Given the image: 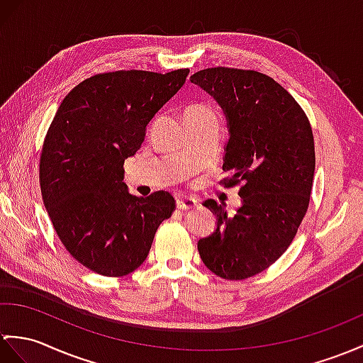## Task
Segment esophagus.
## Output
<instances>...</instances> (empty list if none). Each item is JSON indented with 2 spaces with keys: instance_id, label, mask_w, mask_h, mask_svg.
Returning a JSON list of instances; mask_svg holds the SVG:
<instances>
[{
  "instance_id": "34e87169",
  "label": "esophagus",
  "mask_w": 363,
  "mask_h": 363,
  "mask_svg": "<svg viewBox=\"0 0 363 363\" xmlns=\"http://www.w3.org/2000/svg\"><path fill=\"white\" fill-rule=\"evenodd\" d=\"M176 206L181 210H190L198 207V201L195 198H189V196H179L176 199Z\"/></svg>"
}]
</instances>
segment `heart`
I'll return each instance as SVG.
<instances>
[{
	"mask_svg": "<svg viewBox=\"0 0 363 363\" xmlns=\"http://www.w3.org/2000/svg\"><path fill=\"white\" fill-rule=\"evenodd\" d=\"M210 106L206 105H191L190 108H187V111L185 113H199V111H204V109H208Z\"/></svg>",
	"mask_w": 363,
	"mask_h": 363,
	"instance_id": "heart-1",
	"label": "heart"
}]
</instances>
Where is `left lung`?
<instances>
[{
    "label": "left lung",
    "mask_w": 363,
    "mask_h": 363,
    "mask_svg": "<svg viewBox=\"0 0 363 363\" xmlns=\"http://www.w3.org/2000/svg\"><path fill=\"white\" fill-rule=\"evenodd\" d=\"M190 82L223 108L229 126L224 187L241 185L233 216L207 199L216 230L198 241L204 264L224 280L263 272L296 238L315 170L313 128L301 106L272 77L235 67H208Z\"/></svg>",
    "instance_id": "1"
}]
</instances>
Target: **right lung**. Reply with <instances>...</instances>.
Wrapping results in <instances>:
<instances>
[{
	"instance_id": "1",
	"label": "right lung",
	"mask_w": 363,
	"mask_h": 363,
	"mask_svg": "<svg viewBox=\"0 0 363 363\" xmlns=\"http://www.w3.org/2000/svg\"><path fill=\"white\" fill-rule=\"evenodd\" d=\"M189 72L96 74L57 109L40 156L41 196L66 250L92 272L123 277L136 271L157 227L173 213L168 191L130 195L123 162L136 155L147 125Z\"/></svg>"
}]
</instances>
